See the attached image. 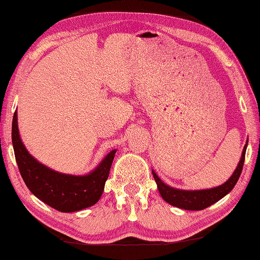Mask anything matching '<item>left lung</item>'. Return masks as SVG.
<instances>
[{"label": "left lung", "instance_id": "8db88e82", "mask_svg": "<svg viewBox=\"0 0 260 260\" xmlns=\"http://www.w3.org/2000/svg\"><path fill=\"white\" fill-rule=\"evenodd\" d=\"M249 140H246L245 146H244L241 160H239L237 167L235 172L232 173L230 179L218 187L210 188V189H202V190H182V189H176L170 187L162 182L160 177L156 175V173L152 170L155 182L157 184L158 192L162 199L166 202L169 203L174 207L184 209V210H203V209L210 207L216 202H218L220 199L228 195L237 183V181L241 176L244 160H245V152Z\"/></svg>", "mask_w": 260, "mask_h": 260}]
</instances>
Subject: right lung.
<instances>
[{
  "mask_svg": "<svg viewBox=\"0 0 260 260\" xmlns=\"http://www.w3.org/2000/svg\"><path fill=\"white\" fill-rule=\"evenodd\" d=\"M11 139L22 179L42 202L60 212H75L92 207L102 197L117 149L108 153L88 174L71 175L46 167L26 150L19 137L17 111L13 118Z\"/></svg>",
  "mask_w": 260,
  "mask_h": 260,
  "instance_id": "right-lung-1",
  "label": "right lung"
}]
</instances>
